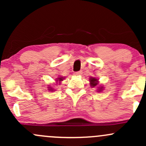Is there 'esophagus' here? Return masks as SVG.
<instances>
[{
  "label": "esophagus",
  "instance_id": "esophagus-1",
  "mask_svg": "<svg viewBox=\"0 0 146 146\" xmlns=\"http://www.w3.org/2000/svg\"><path fill=\"white\" fill-rule=\"evenodd\" d=\"M81 74H82V71L76 72H74V75H76V76H79V75H81Z\"/></svg>",
  "mask_w": 146,
  "mask_h": 146
}]
</instances>
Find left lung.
Returning <instances> with one entry per match:
<instances>
[{
    "label": "left lung",
    "mask_w": 146,
    "mask_h": 146,
    "mask_svg": "<svg viewBox=\"0 0 146 146\" xmlns=\"http://www.w3.org/2000/svg\"><path fill=\"white\" fill-rule=\"evenodd\" d=\"M90 86H92V87H95V86H96L98 85V79H95V78H90ZM102 88H100V90H99V91H101L102 90Z\"/></svg>",
    "instance_id": "obj_1"
}]
</instances>
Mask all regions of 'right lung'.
I'll return each instance as SVG.
<instances>
[{"label": "right lung", "mask_w": 146, "mask_h": 146, "mask_svg": "<svg viewBox=\"0 0 146 146\" xmlns=\"http://www.w3.org/2000/svg\"><path fill=\"white\" fill-rule=\"evenodd\" d=\"M57 79H58V80H56V81H62L63 78H62V77H59V78H58ZM50 90H53V89L51 88V89H50Z\"/></svg>", "instance_id": "add662e5"}]
</instances>
